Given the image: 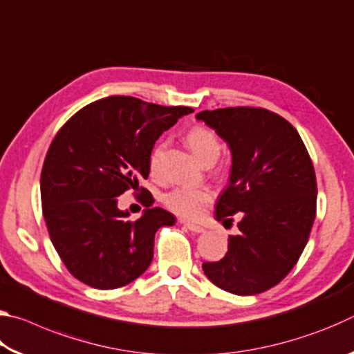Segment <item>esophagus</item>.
I'll return each mask as SVG.
<instances>
[{"label": "esophagus", "mask_w": 354, "mask_h": 354, "mask_svg": "<svg viewBox=\"0 0 354 354\" xmlns=\"http://www.w3.org/2000/svg\"><path fill=\"white\" fill-rule=\"evenodd\" d=\"M185 230H189L192 232H196V234H201V232H206V230L200 225H194V223H184Z\"/></svg>", "instance_id": "34e87169"}]
</instances>
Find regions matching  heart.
<instances>
[{
    "mask_svg": "<svg viewBox=\"0 0 354 354\" xmlns=\"http://www.w3.org/2000/svg\"><path fill=\"white\" fill-rule=\"evenodd\" d=\"M187 145L205 165H212L218 159L221 145L218 137L207 128H194L187 134ZM165 151V143H159L149 158V169L159 170ZM212 194L206 187H176L164 195V205L185 220L200 218L205 207L211 203Z\"/></svg>",
    "mask_w": 354,
    "mask_h": 354,
    "instance_id": "b5f03b06",
    "label": "heart"
}]
</instances>
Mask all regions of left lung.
Here are the masks:
<instances>
[{"mask_svg":"<svg viewBox=\"0 0 354 354\" xmlns=\"http://www.w3.org/2000/svg\"><path fill=\"white\" fill-rule=\"evenodd\" d=\"M196 120L212 128L231 151L227 187L215 218L242 212L227 253L203 263L209 281L234 295H256L286 278L308 243L315 218L313 160L292 124L261 107L203 111Z\"/></svg>","mask_w":354,"mask_h":354,"instance_id":"1","label":"left lung"}]
</instances>
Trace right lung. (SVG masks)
I'll list each match as a JSON object with an SVG mask.
<instances>
[{
    "mask_svg": "<svg viewBox=\"0 0 354 354\" xmlns=\"http://www.w3.org/2000/svg\"><path fill=\"white\" fill-rule=\"evenodd\" d=\"M190 112L107 97L77 111L56 134L41 169V209L56 251L84 284L117 289L149 267L156 231L175 225V215L153 207L149 194L145 211L131 221L117 196L139 189L156 140Z\"/></svg>",
    "mask_w": 354,
    "mask_h": 354,
    "instance_id": "obj_1",
    "label": "right lung"
}]
</instances>
